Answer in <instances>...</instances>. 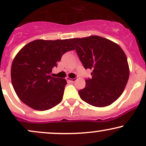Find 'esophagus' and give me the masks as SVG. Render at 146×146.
<instances>
[{
	"instance_id": "esophagus-1",
	"label": "esophagus",
	"mask_w": 146,
	"mask_h": 146,
	"mask_svg": "<svg viewBox=\"0 0 146 146\" xmlns=\"http://www.w3.org/2000/svg\"><path fill=\"white\" fill-rule=\"evenodd\" d=\"M67 79L68 81H69V82H71V83H73V82H75V81H76V78H74V79H69V78H67Z\"/></svg>"
}]
</instances>
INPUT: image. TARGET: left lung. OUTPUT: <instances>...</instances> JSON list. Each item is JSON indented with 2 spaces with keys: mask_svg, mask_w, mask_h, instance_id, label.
I'll list each match as a JSON object with an SVG mask.
<instances>
[{
  "mask_svg": "<svg viewBox=\"0 0 146 146\" xmlns=\"http://www.w3.org/2000/svg\"><path fill=\"white\" fill-rule=\"evenodd\" d=\"M86 69L93 70L92 79L78 92L82 100L92 106L112 104L124 91L129 76L127 58L118 44L98 36L70 39Z\"/></svg>",
  "mask_w": 146,
  "mask_h": 146,
  "instance_id": "8db88e82",
  "label": "left lung"
}]
</instances>
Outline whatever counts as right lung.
I'll use <instances>...</instances> for the list:
<instances>
[{"mask_svg": "<svg viewBox=\"0 0 146 146\" xmlns=\"http://www.w3.org/2000/svg\"><path fill=\"white\" fill-rule=\"evenodd\" d=\"M74 49L70 39H66L36 40L20 50L11 75L15 91L24 104L42 111L61 102L67 82L50 74L62 55Z\"/></svg>", "mask_w": 146, "mask_h": 146, "instance_id": "obj_1", "label": "right lung"}]
</instances>
